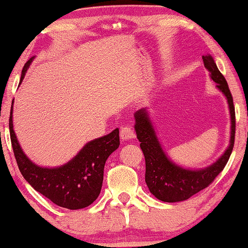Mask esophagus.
<instances>
[{
    "label": "esophagus",
    "mask_w": 248,
    "mask_h": 248,
    "mask_svg": "<svg viewBox=\"0 0 248 248\" xmlns=\"http://www.w3.org/2000/svg\"><path fill=\"white\" fill-rule=\"evenodd\" d=\"M135 138V134L132 128L126 125V126H122L121 128V139L123 141H128Z\"/></svg>",
    "instance_id": "1"
}]
</instances>
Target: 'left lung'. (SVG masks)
Here are the masks:
<instances>
[{
    "instance_id": "8db88e82",
    "label": "left lung",
    "mask_w": 248,
    "mask_h": 248,
    "mask_svg": "<svg viewBox=\"0 0 248 248\" xmlns=\"http://www.w3.org/2000/svg\"><path fill=\"white\" fill-rule=\"evenodd\" d=\"M210 78L225 94L230 114V140L223 155L216 162L201 169H187L172 162L162 149L147 108L135 111V132L145 158V183L151 194L164 202L185 201L211 184L225 168L235 142V107L228 83L220 72L211 55L202 56Z\"/></svg>"
}]
</instances>
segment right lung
Segmentation results:
<instances>
[{"mask_svg": "<svg viewBox=\"0 0 248 248\" xmlns=\"http://www.w3.org/2000/svg\"><path fill=\"white\" fill-rule=\"evenodd\" d=\"M33 60L31 57L22 69L21 84L27 70ZM13 101L10 111V137L18 167L23 178L40 194L56 205L70 210L89 206L100 194L104 181V167L107 158L120 145L118 128L104 137L88 142L69 162L59 167H42L27 157L20 147L13 130Z\"/></svg>", "mask_w": 248, "mask_h": 248, "instance_id": "1", "label": "right lung"}]
</instances>
